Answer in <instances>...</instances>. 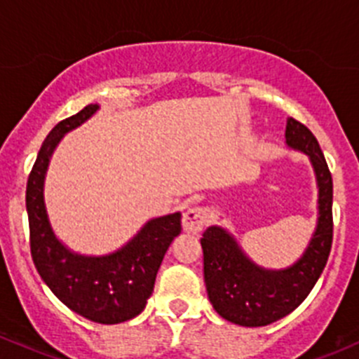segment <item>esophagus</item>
<instances>
[{
  "label": "esophagus",
  "mask_w": 359,
  "mask_h": 359,
  "mask_svg": "<svg viewBox=\"0 0 359 359\" xmlns=\"http://www.w3.org/2000/svg\"><path fill=\"white\" fill-rule=\"evenodd\" d=\"M209 221V212L205 207H191L182 216V229L186 232L198 233Z\"/></svg>",
  "instance_id": "34e87169"
}]
</instances>
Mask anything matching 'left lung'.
Masks as SVG:
<instances>
[{"label": "left lung", "mask_w": 359, "mask_h": 359, "mask_svg": "<svg viewBox=\"0 0 359 359\" xmlns=\"http://www.w3.org/2000/svg\"><path fill=\"white\" fill-rule=\"evenodd\" d=\"M285 140L310 157L319 186L317 229L303 257L287 269H264L221 226H209L200 239L210 303L223 319L239 326H267L296 310L323 274L333 243V179L319 142L296 118L287 120Z\"/></svg>", "instance_id": "obj_1"}]
</instances>
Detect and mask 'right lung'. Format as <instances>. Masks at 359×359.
I'll list each match as a JSON object with an SVG mask.
<instances>
[{
	"label": "right lung",
	"mask_w": 359,
	"mask_h": 359,
	"mask_svg": "<svg viewBox=\"0 0 359 359\" xmlns=\"http://www.w3.org/2000/svg\"><path fill=\"white\" fill-rule=\"evenodd\" d=\"M97 109L99 104H88L56 123L40 147L26 184L29 248L40 278L65 306L93 323L118 324L143 311L164 253L182 226L180 212L150 219L126 246L104 257L78 255L56 239L43 205L49 159L63 134L86 122Z\"/></svg>",
	"instance_id": "add662e5"
}]
</instances>
